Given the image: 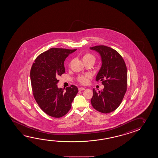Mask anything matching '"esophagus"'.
Returning a JSON list of instances; mask_svg holds the SVG:
<instances>
[{
    "mask_svg": "<svg viewBox=\"0 0 158 158\" xmlns=\"http://www.w3.org/2000/svg\"><path fill=\"white\" fill-rule=\"evenodd\" d=\"M85 87H80V88H78L79 91H83V90H85Z\"/></svg>",
    "mask_w": 158,
    "mask_h": 158,
    "instance_id": "1",
    "label": "esophagus"
}]
</instances>
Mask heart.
I'll return each mask as SVG.
<instances>
[{
    "mask_svg": "<svg viewBox=\"0 0 158 158\" xmlns=\"http://www.w3.org/2000/svg\"><path fill=\"white\" fill-rule=\"evenodd\" d=\"M82 59L83 60L84 63H86V62H92L93 63H94L95 62V57L91 54L89 53H86V54H84ZM88 75H85V76H81L80 77L78 78V81L81 83H85L87 82V79H88Z\"/></svg>",
    "mask_w": 158,
    "mask_h": 158,
    "instance_id": "1",
    "label": "heart"
}]
</instances>
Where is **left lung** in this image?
Wrapping results in <instances>:
<instances>
[{"instance_id": "obj_1", "label": "left lung", "mask_w": 158, "mask_h": 158, "mask_svg": "<svg viewBox=\"0 0 158 158\" xmlns=\"http://www.w3.org/2000/svg\"><path fill=\"white\" fill-rule=\"evenodd\" d=\"M90 49L99 53L102 66L96 80L102 81L104 88L93 89L92 106L99 112L108 113L120 105L127 87V70L123 57L117 51L106 46H95Z\"/></svg>"}]
</instances>
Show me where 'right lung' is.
I'll return each mask as SVG.
<instances>
[{
  "mask_svg": "<svg viewBox=\"0 0 158 158\" xmlns=\"http://www.w3.org/2000/svg\"><path fill=\"white\" fill-rule=\"evenodd\" d=\"M77 49L51 48L35 59L30 70L33 95L40 108L48 115L60 118L66 114L78 93L71 85L64 91L57 87V78L65 72L64 61Z\"/></svg>",
  "mask_w": 158,
  "mask_h": 158,
  "instance_id": "obj_1",
  "label": "right lung"
}]
</instances>
